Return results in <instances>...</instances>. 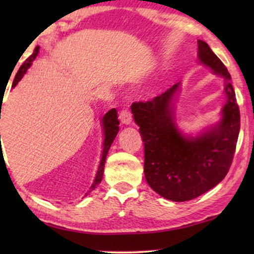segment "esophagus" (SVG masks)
Segmentation results:
<instances>
[{"label":"esophagus","instance_id":"esophagus-1","mask_svg":"<svg viewBox=\"0 0 254 254\" xmlns=\"http://www.w3.org/2000/svg\"><path fill=\"white\" fill-rule=\"evenodd\" d=\"M119 119L121 121V124L124 125H129L131 123V113L130 111L126 109V110H123L119 114Z\"/></svg>","mask_w":254,"mask_h":254}]
</instances>
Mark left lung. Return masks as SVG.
<instances>
[{
    "instance_id": "1",
    "label": "left lung",
    "mask_w": 254,
    "mask_h": 254,
    "mask_svg": "<svg viewBox=\"0 0 254 254\" xmlns=\"http://www.w3.org/2000/svg\"><path fill=\"white\" fill-rule=\"evenodd\" d=\"M197 59L224 79L227 102L216 125L196 136L179 129L175 100L180 82L149 102L130 106L144 142L145 180L156 193L175 202L195 199L224 179L241 129V114L228 69L203 40H197Z\"/></svg>"
}]
</instances>
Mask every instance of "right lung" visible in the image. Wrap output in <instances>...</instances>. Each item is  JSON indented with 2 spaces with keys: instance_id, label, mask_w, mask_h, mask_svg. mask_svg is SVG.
<instances>
[{
  "instance_id": "add662e5",
  "label": "right lung",
  "mask_w": 254,
  "mask_h": 254,
  "mask_svg": "<svg viewBox=\"0 0 254 254\" xmlns=\"http://www.w3.org/2000/svg\"><path fill=\"white\" fill-rule=\"evenodd\" d=\"M38 53H39V46H37L36 48H34L33 54L31 55L29 59H26V61L24 62L22 65H20L19 70L17 71L15 79H13V82H12V88H15V86L18 84V82L20 81V79L23 78V76L26 74L27 69L31 67V64H32L34 59L37 58ZM117 114H118V112L116 109L110 110L109 112L105 113V116L102 118V121H100V123H102V126H103V135H104L102 157H100L99 166H98V170H97L96 177H95V179H93L92 185H91V187H90V190H88V193H85V196L88 195L91 190H95L96 186L98 185V184H100V182H102V179H103L104 166H105V159H106L107 152H109L111 144H112V142L114 141V138H116V136H117L118 131H119V120H118Z\"/></svg>"
}]
</instances>
